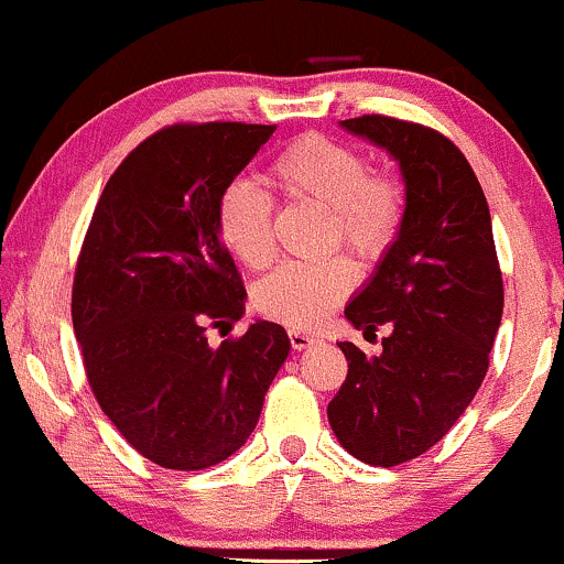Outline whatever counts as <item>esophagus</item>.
I'll use <instances>...</instances> for the list:
<instances>
[{
	"mask_svg": "<svg viewBox=\"0 0 564 564\" xmlns=\"http://www.w3.org/2000/svg\"><path fill=\"white\" fill-rule=\"evenodd\" d=\"M289 341L294 349H307V347L318 345L321 339L315 334H307V332H289Z\"/></svg>",
	"mask_w": 564,
	"mask_h": 564,
	"instance_id": "34e87169",
	"label": "esophagus"
}]
</instances>
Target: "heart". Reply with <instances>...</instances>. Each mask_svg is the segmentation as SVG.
Wrapping results in <instances>:
<instances>
[{
	"label": "heart",
	"instance_id": "b5f03b06",
	"mask_svg": "<svg viewBox=\"0 0 564 564\" xmlns=\"http://www.w3.org/2000/svg\"><path fill=\"white\" fill-rule=\"evenodd\" d=\"M268 185L291 200H307L332 217V243L364 260L390 249L403 223V187L387 174H371L366 156L328 138H302L273 161ZM217 230L225 249L251 270L275 257L273 198L249 180H232L217 198ZM352 289L345 260L281 264L254 286L257 313L291 328H313Z\"/></svg>",
	"mask_w": 564,
	"mask_h": 564
}]
</instances>
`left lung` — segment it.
Segmentation results:
<instances>
[{
    "label": "left lung",
    "mask_w": 564,
    "mask_h": 564,
    "mask_svg": "<svg viewBox=\"0 0 564 564\" xmlns=\"http://www.w3.org/2000/svg\"><path fill=\"white\" fill-rule=\"evenodd\" d=\"M339 127L398 161L405 209L392 246L345 307L364 336L392 332L379 355L339 341L347 379L328 403V424L355 458L394 467L440 443L480 390L503 283L488 200L448 138L387 116Z\"/></svg>",
    "instance_id": "8db88e82"
}]
</instances>
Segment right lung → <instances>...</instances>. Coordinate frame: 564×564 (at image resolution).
<instances>
[{"label":"right lung","mask_w":564,"mask_h":564,"mask_svg":"<svg viewBox=\"0 0 564 564\" xmlns=\"http://www.w3.org/2000/svg\"><path fill=\"white\" fill-rule=\"evenodd\" d=\"M275 127H166L111 174L76 264L70 315L102 413L166 469L215 467L260 422L289 334L249 323L212 347L206 326L241 321L246 289L217 230V198Z\"/></svg>","instance_id":"add662e5"}]
</instances>
